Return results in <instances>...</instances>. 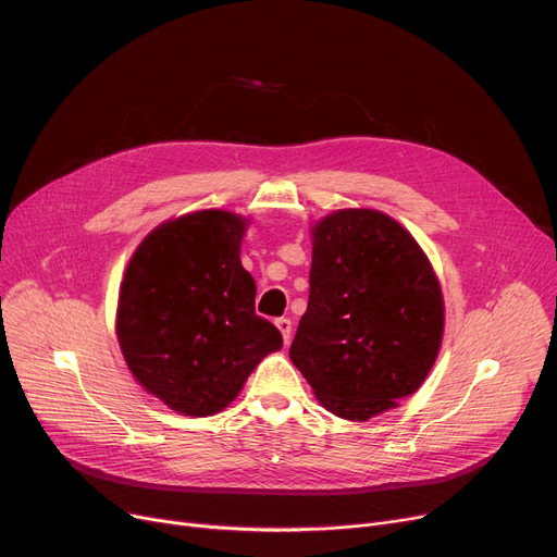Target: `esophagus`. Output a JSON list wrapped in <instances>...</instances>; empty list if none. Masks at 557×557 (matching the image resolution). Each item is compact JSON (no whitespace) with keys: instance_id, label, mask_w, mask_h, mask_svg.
<instances>
[{"instance_id":"obj_1","label":"esophagus","mask_w":557,"mask_h":557,"mask_svg":"<svg viewBox=\"0 0 557 557\" xmlns=\"http://www.w3.org/2000/svg\"><path fill=\"white\" fill-rule=\"evenodd\" d=\"M275 327L282 332V338H284V343L288 345L290 332H294V323H290L288 318H277V320H275Z\"/></svg>"}]
</instances>
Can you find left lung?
I'll return each instance as SVG.
<instances>
[{
  "mask_svg": "<svg viewBox=\"0 0 557 557\" xmlns=\"http://www.w3.org/2000/svg\"><path fill=\"white\" fill-rule=\"evenodd\" d=\"M309 305L288 357L315 399L366 422L413 395L445 332V300L429 257L379 210H336L311 225Z\"/></svg>",
  "mask_w": 557,
  "mask_h": 557,
  "instance_id": "left-lung-1",
  "label": "left lung"
}]
</instances>
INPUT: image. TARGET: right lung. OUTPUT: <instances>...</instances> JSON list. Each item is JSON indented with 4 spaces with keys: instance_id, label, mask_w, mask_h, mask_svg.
I'll return each mask as SVG.
<instances>
[{
    "instance_id": "add662e5",
    "label": "right lung",
    "mask_w": 557,
    "mask_h": 557,
    "mask_svg": "<svg viewBox=\"0 0 557 557\" xmlns=\"http://www.w3.org/2000/svg\"><path fill=\"white\" fill-rule=\"evenodd\" d=\"M250 219L198 210L153 227L135 248L114 330L137 384L171 411L205 418L234 401L282 334L255 313L242 267Z\"/></svg>"
}]
</instances>
